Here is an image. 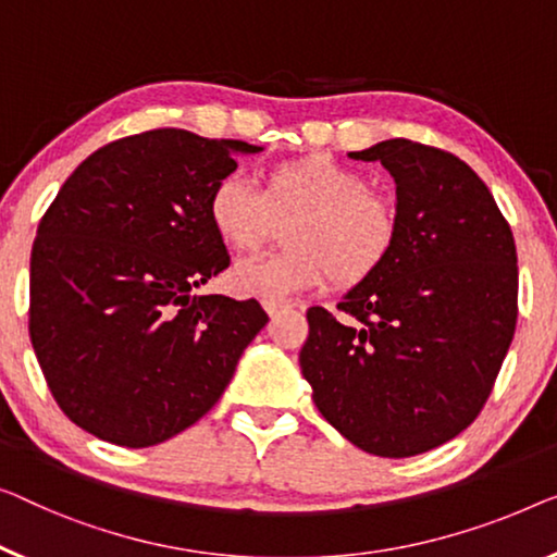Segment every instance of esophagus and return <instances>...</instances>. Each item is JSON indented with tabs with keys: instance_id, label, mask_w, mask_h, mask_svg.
I'll use <instances>...</instances> for the list:
<instances>
[{
	"instance_id": "1",
	"label": "esophagus",
	"mask_w": 557,
	"mask_h": 557,
	"mask_svg": "<svg viewBox=\"0 0 557 557\" xmlns=\"http://www.w3.org/2000/svg\"><path fill=\"white\" fill-rule=\"evenodd\" d=\"M264 305V312L270 314V318H275V314H280L282 310H287V302H262Z\"/></svg>"
}]
</instances>
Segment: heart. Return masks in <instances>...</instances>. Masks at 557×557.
<instances>
[{
    "mask_svg": "<svg viewBox=\"0 0 557 557\" xmlns=\"http://www.w3.org/2000/svg\"><path fill=\"white\" fill-rule=\"evenodd\" d=\"M289 250L250 257L230 270L239 297L285 302L330 277L339 289L360 287L385 268L400 243V210L389 195L368 187L358 170L325 152H310L262 172L260 193L227 174L207 197V222L232 252H252L286 222Z\"/></svg>",
    "mask_w": 557,
    "mask_h": 557,
    "instance_id": "b5f03b06",
    "label": "heart"
}]
</instances>
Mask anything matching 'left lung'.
Returning a JSON list of instances; mask_svg holds the SVG:
<instances>
[{
  "label": "left lung",
  "instance_id": "left-lung-1",
  "mask_svg": "<svg viewBox=\"0 0 557 557\" xmlns=\"http://www.w3.org/2000/svg\"><path fill=\"white\" fill-rule=\"evenodd\" d=\"M350 157L395 177L400 243L339 314L307 310L300 368L339 435L410 458L460 435L493 393L516 335V239L460 157L410 139Z\"/></svg>",
  "mask_w": 557,
  "mask_h": 557
}]
</instances>
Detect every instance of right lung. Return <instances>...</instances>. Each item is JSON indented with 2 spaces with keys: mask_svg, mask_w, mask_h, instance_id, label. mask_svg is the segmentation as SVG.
<instances>
[{
  "mask_svg": "<svg viewBox=\"0 0 557 557\" xmlns=\"http://www.w3.org/2000/svg\"><path fill=\"white\" fill-rule=\"evenodd\" d=\"M262 147L149 129L99 147L41 218L29 337L57 405L122 447L164 443L212 410L268 314L193 295L230 264L207 222L232 154Z\"/></svg>",
  "mask_w": 557,
  "mask_h": 557,
  "instance_id": "right-lung-1",
  "label": "right lung"
}]
</instances>
